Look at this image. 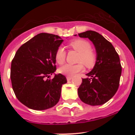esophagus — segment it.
Listing matches in <instances>:
<instances>
[{"label": "esophagus", "mask_w": 135, "mask_h": 135, "mask_svg": "<svg viewBox=\"0 0 135 135\" xmlns=\"http://www.w3.org/2000/svg\"><path fill=\"white\" fill-rule=\"evenodd\" d=\"M72 79V76H66V79H67L68 81H69V80H70Z\"/></svg>", "instance_id": "34e87169"}]
</instances>
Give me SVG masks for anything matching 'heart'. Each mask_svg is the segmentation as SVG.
Returning a JSON list of instances; mask_svg holds the SVG:
<instances>
[{"instance_id": "1", "label": "heart", "mask_w": 135, "mask_h": 135, "mask_svg": "<svg viewBox=\"0 0 135 135\" xmlns=\"http://www.w3.org/2000/svg\"><path fill=\"white\" fill-rule=\"evenodd\" d=\"M70 47L79 52L77 64H67L61 66L58 69L59 72L68 76H72L77 73L84 70V65L86 67L91 68L95 64L97 61V54L91 49L89 42L83 38H78L70 42ZM66 51L63 47H60L57 49L55 53V60L59 64H62L65 61Z\"/></svg>"}]
</instances>
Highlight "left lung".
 <instances>
[{"label": "left lung", "instance_id": "left-lung-1", "mask_svg": "<svg viewBox=\"0 0 135 135\" xmlns=\"http://www.w3.org/2000/svg\"><path fill=\"white\" fill-rule=\"evenodd\" d=\"M79 36L92 41L97 54L95 65L86 74L89 78L83 79L78 88L79 97L88 105H103L119 88L122 72L119 56L112 44L98 32L88 30L79 33Z\"/></svg>", "mask_w": 135, "mask_h": 135}]
</instances>
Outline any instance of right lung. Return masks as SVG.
I'll list each match as a JSON object with an SVG mask.
<instances>
[{
  "label": "right lung",
  "mask_w": 135,
  "mask_h": 135,
  "mask_svg": "<svg viewBox=\"0 0 135 135\" xmlns=\"http://www.w3.org/2000/svg\"><path fill=\"white\" fill-rule=\"evenodd\" d=\"M58 35L37 34L18 49L12 60L11 80L18 100L27 107L42 110L59 102L62 85L67 83L56 70L55 53L63 40Z\"/></svg>",
  "instance_id": "obj_1"
}]
</instances>
